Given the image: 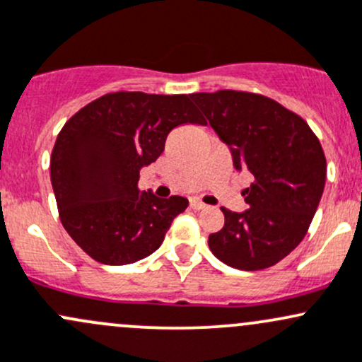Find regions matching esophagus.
I'll use <instances>...</instances> for the list:
<instances>
[{"label":"esophagus","instance_id":"34e87169","mask_svg":"<svg viewBox=\"0 0 362 362\" xmlns=\"http://www.w3.org/2000/svg\"><path fill=\"white\" fill-rule=\"evenodd\" d=\"M191 208L192 210H204V208H206V204L201 203V201H197V199H191Z\"/></svg>","mask_w":362,"mask_h":362}]
</instances>
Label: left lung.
<instances>
[{
  "label": "left lung",
  "instance_id": "obj_1",
  "mask_svg": "<svg viewBox=\"0 0 362 362\" xmlns=\"http://www.w3.org/2000/svg\"><path fill=\"white\" fill-rule=\"evenodd\" d=\"M191 98L230 149L234 168L255 177L243 191L248 210L222 208L226 223L208 246L239 271L272 267L305 238L319 206L326 182L321 144L298 114L264 95L220 90Z\"/></svg>",
  "mask_w": 362,
  "mask_h": 362
}]
</instances>
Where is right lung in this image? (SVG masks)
Instances as JSON below:
<instances>
[{"mask_svg": "<svg viewBox=\"0 0 362 362\" xmlns=\"http://www.w3.org/2000/svg\"><path fill=\"white\" fill-rule=\"evenodd\" d=\"M187 123L204 124L189 95L116 91L64 124L52 152V187L64 229L93 260L127 265L161 246L189 201L161 199L136 184L168 133Z\"/></svg>", "mask_w": 362, "mask_h": 362, "instance_id": "1", "label": "right lung"}]
</instances>
